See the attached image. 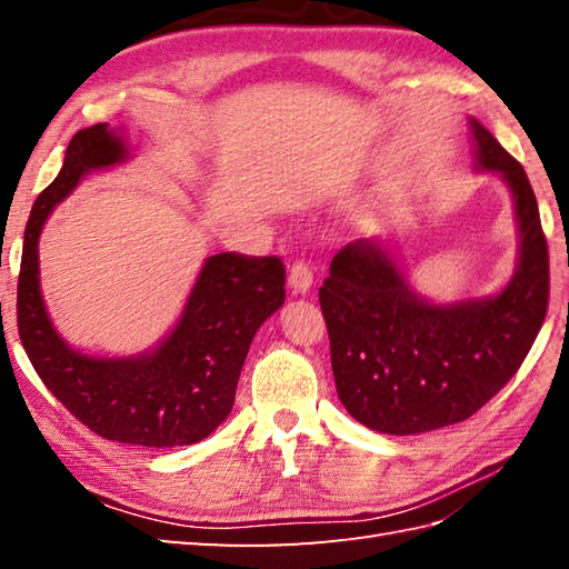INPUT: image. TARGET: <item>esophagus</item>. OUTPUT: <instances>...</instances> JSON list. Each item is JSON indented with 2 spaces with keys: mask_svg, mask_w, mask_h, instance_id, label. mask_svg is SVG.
<instances>
[{
  "mask_svg": "<svg viewBox=\"0 0 569 569\" xmlns=\"http://www.w3.org/2000/svg\"><path fill=\"white\" fill-rule=\"evenodd\" d=\"M288 286L293 288V293H308L312 286V269L306 259H296L288 271Z\"/></svg>",
  "mask_w": 569,
  "mask_h": 569,
  "instance_id": "1",
  "label": "esophagus"
}]
</instances>
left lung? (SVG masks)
<instances>
[{"label":"left lung","instance_id":"left-lung-1","mask_svg":"<svg viewBox=\"0 0 569 569\" xmlns=\"http://www.w3.org/2000/svg\"><path fill=\"white\" fill-rule=\"evenodd\" d=\"M479 163L511 186L521 261L497 298L430 306L416 298L383 247L335 253L320 286L337 396L361 426L416 435L467 420L497 396L542 328L550 298L548 239L536 192L513 156L471 122Z\"/></svg>","mask_w":569,"mask_h":569}]
</instances>
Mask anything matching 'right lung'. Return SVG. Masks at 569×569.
Listing matches in <instances>:
<instances>
[{
    "label": "right lung",
    "mask_w": 569,
    "mask_h": 569,
    "mask_svg": "<svg viewBox=\"0 0 569 569\" xmlns=\"http://www.w3.org/2000/svg\"><path fill=\"white\" fill-rule=\"evenodd\" d=\"M124 156V141L104 124L80 129L58 178L36 198L17 286L19 337L46 389L94 435L143 447L192 445L232 410L253 335L286 300V266L278 257L217 253L204 261L183 318L153 355L92 359L72 352L41 300L39 234L82 173Z\"/></svg>",
    "instance_id": "add662e5"
}]
</instances>
